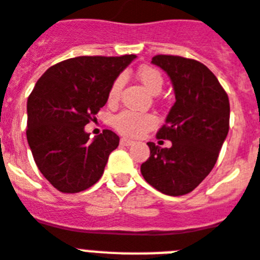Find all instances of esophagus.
<instances>
[{
	"label": "esophagus",
	"instance_id": "obj_1",
	"mask_svg": "<svg viewBox=\"0 0 260 260\" xmlns=\"http://www.w3.org/2000/svg\"><path fill=\"white\" fill-rule=\"evenodd\" d=\"M120 144H121V145H125V147H128V145H132V144H134V141L129 140V139H126V137H121V140H120Z\"/></svg>",
	"mask_w": 260,
	"mask_h": 260
}]
</instances>
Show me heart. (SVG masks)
Masks as SVG:
<instances>
[{
  "label": "heart",
  "instance_id": "1",
  "mask_svg": "<svg viewBox=\"0 0 260 260\" xmlns=\"http://www.w3.org/2000/svg\"><path fill=\"white\" fill-rule=\"evenodd\" d=\"M137 79L140 80L141 84L152 94L160 93V90L163 89V75L160 73L159 69L153 68V67H147L145 65V67L139 68ZM121 88H123V77H117L115 81L112 82L111 88H109V103H115L119 99ZM156 123H157V120L151 113H140V112L134 111H121L113 117V126L121 135L129 137L140 136L147 131L152 129L156 125Z\"/></svg>",
  "mask_w": 260,
  "mask_h": 260
}]
</instances>
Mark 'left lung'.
Returning a JSON list of instances; mask_svg holds the SVG:
<instances>
[{
	"mask_svg": "<svg viewBox=\"0 0 260 260\" xmlns=\"http://www.w3.org/2000/svg\"><path fill=\"white\" fill-rule=\"evenodd\" d=\"M170 76L175 104L157 139L170 148L147 143L151 151L140 171L145 181L170 196L193 191L214 168L230 129L229 96L216 76L199 61L157 54L152 58Z\"/></svg>",
	"mask_w": 260,
	"mask_h": 260,
	"instance_id": "1",
	"label": "left lung"
}]
</instances>
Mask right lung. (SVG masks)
I'll return each instance as SVG.
<instances>
[{
    "instance_id": "obj_1",
    "label": "right lung",
    "mask_w": 260,
    "mask_h": 260,
    "mask_svg": "<svg viewBox=\"0 0 260 260\" xmlns=\"http://www.w3.org/2000/svg\"><path fill=\"white\" fill-rule=\"evenodd\" d=\"M136 58L80 56L50 67L27 99L26 139L45 179L64 193L89 188L104 174L119 136L109 129L93 140L84 126L108 100L112 82Z\"/></svg>"
}]
</instances>
